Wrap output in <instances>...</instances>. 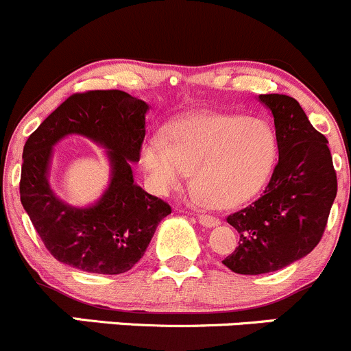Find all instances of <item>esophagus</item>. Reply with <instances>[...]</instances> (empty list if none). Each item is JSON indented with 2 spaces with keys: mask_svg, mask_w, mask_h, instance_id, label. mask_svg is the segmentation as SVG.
Here are the masks:
<instances>
[{
  "mask_svg": "<svg viewBox=\"0 0 351 351\" xmlns=\"http://www.w3.org/2000/svg\"><path fill=\"white\" fill-rule=\"evenodd\" d=\"M198 222L202 226H205V228H215V226H219V219L210 214H200L198 215Z\"/></svg>",
  "mask_w": 351,
  "mask_h": 351,
  "instance_id": "34e87169",
  "label": "esophagus"
}]
</instances>
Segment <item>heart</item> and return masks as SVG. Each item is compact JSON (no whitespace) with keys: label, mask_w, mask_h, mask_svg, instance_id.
Here are the masks:
<instances>
[{"label":"heart","mask_w":351,"mask_h":351,"mask_svg":"<svg viewBox=\"0 0 351 351\" xmlns=\"http://www.w3.org/2000/svg\"><path fill=\"white\" fill-rule=\"evenodd\" d=\"M277 156L274 129L261 119L205 113L178 120L168 137L153 134L141 162L154 192L180 189L197 168L192 195L215 207H234L251 198L270 176Z\"/></svg>","instance_id":"heart-1"}]
</instances>
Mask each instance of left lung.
Returning <instances> with one entry per match:
<instances>
[{
  "mask_svg": "<svg viewBox=\"0 0 351 351\" xmlns=\"http://www.w3.org/2000/svg\"><path fill=\"white\" fill-rule=\"evenodd\" d=\"M275 123L278 162L263 193L228 215L239 244L222 263L241 275L277 271L309 254L323 238L338 182L328 139L299 101L260 95Z\"/></svg>",
  "mask_w": 351,
  "mask_h": 351,
  "instance_id": "obj_1",
  "label": "left lung"
}]
</instances>
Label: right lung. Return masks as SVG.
<instances>
[{
    "instance_id": "right-lung-1",
    "label": "right lung",
    "mask_w": 351,
    "mask_h": 351,
    "mask_svg": "<svg viewBox=\"0 0 351 351\" xmlns=\"http://www.w3.org/2000/svg\"><path fill=\"white\" fill-rule=\"evenodd\" d=\"M146 101L120 90L74 93L62 101L23 147L20 200L49 253L61 263L90 274L129 271L146 253L159 222L171 214L161 198L134 183L132 162L146 136ZM77 133L108 149L109 189L97 204L73 208L51 192V147Z\"/></svg>"
}]
</instances>
